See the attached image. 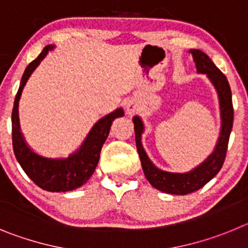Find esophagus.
Masks as SVG:
<instances>
[{
    "instance_id": "esophagus-1",
    "label": "esophagus",
    "mask_w": 248,
    "mask_h": 248,
    "mask_svg": "<svg viewBox=\"0 0 248 248\" xmlns=\"http://www.w3.org/2000/svg\"><path fill=\"white\" fill-rule=\"evenodd\" d=\"M139 110V105H138L137 102H134V100H130V102L126 104V111H128V114H134L137 113V111Z\"/></svg>"
}]
</instances>
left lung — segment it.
Returning a JSON list of instances; mask_svg holds the SVG:
<instances>
[{
  "instance_id": "obj_1",
  "label": "left lung",
  "mask_w": 248,
  "mask_h": 248,
  "mask_svg": "<svg viewBox=\"0 0 248 248\" xmlns=\"http://www.w3.org/2000/svg\"><path fill=\"white\" fill-rule=\"evenodd\" d=\"M190 53L192 54L198 73L206 74L215 87L217 92L218 103H220V137H218L217 144L215 146L214 151L207 156V159L187 172H170L156 168L149 159L141 144V134L144 133L143 120L138 115L133 118L137 149L146 180L154 186L155 189L172 195H186L198 191L217 175L226 157L227 145H229L230 134H231L232 124H233L232 94L227 78L202 50L190 49Z\"/></svg>"
}]
</instances>
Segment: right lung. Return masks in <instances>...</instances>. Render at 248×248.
I'll return each mask as SVG.
<instances>
[{
    "instance_id": "1",
    "label": "right lung",
    "mask_w": 248,
    "mask_h": 248,
    "mask_svg": "<svg viewBox=\"0 0 248 248\" xmlns=\"http://www.w3.org/2000/svg\"><path fill=\"white\" fill-rule=\"evenodd\" d=\"M53 48V45L46 46L41 54L27 65L25 73L22 76L21 84L13 103L12 145L17 161L23 169V171L36 185L46 191L65 192L80 187L93 175L99 161L100 150L108 138L111 124L115 118L124 115V110L118 108L108 115L100 118L91 129L79 149L69 155L67 159H52L34 153L27 145L19 128L18 102L31 74L33 73L48 52Z\"/></svg>"
}]
</instances>
